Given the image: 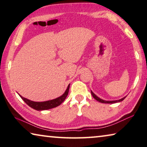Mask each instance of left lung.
Returning a JSON list of instances; mask_svg holds the SVG:
<instances>
[{"mask_svg": "<svg viewBox=\"0 0 147 147\" xmlns=\"http://www.w3.org/2000/svg\"><path fill=\"white\" fill-rule=\"evenodd\" d=\"M91 94H92V95L93 96V98H94V99H96L97 101H98V102H100L101 103H117V102H122V100H124V98L126 97H124L123 98H122V99L121 100H113V101H105V100H103L102 99H100V98H98L97 96H96V94H94L92 91H91Z\"/></svg>", "mask_w": 147, "mask_h": 147, "instance_id": "8db88e82", "label": "left lung"}]
</instances>
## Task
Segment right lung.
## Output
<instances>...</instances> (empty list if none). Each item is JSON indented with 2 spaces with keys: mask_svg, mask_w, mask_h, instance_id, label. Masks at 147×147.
I'll return each mask as SVG.
<instances>
[{
  "mask_svg": "<svg viewBox=\"0 0 147 147\" xmlns=\"http://www.w3.org/2000/svg\"><path fill=\"white\" fill-rule=\"evenodd\" d=\"M69 85L68 86L66 90L65 91L63 95H62L60 97L56 98V99L46 101V102H33V101L29 100L26 98H25L20 96V97L22 98V100L25 102L28 106L33 108L36 110L38 111H42V110H46L52 109V108L56 107L59 106V105H61V103L64 102V100L66 99L67 96L69 92Z\"/></svg>",
  "mask_w": 147,
  "mask_h": 147,
  "instance_id": "right-lung-1",
  "label": "right lung"
}]
</instances>
